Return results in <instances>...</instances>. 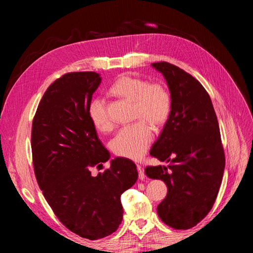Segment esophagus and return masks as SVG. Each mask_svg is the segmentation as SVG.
<instances>
[{
    "label": "esophagus",
    "instance_id": "esophagus-1",
    "mask_svg": "<svg viewBox=\"0 0 253 253\" xmlns=\"http://www.w3.org/2000/svg\"><path fill=\"white\" fill-rule=\"evenodd\" d=\"M137 170H138V176H139V179L143 180L145 178V174L144 171L142 169V167L140 165H137Z\"/></svg>",
    "mask_w": 253,
    "mask_h": 253
}]
</instances>
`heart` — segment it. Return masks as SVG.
I'll return each mask as SVG.
<instances>
[{"label": "heart", "instance_id": "heart-1", "mask_svg": "<svg viewBox=\"0 0 253 253\" xmlns=\"http://www.w3.org/2000/svg\"><path fill=\"white\" fill-rule=\"evenodd\" d=\"M110 93L133 102V118L141 119L120 129L111 142L112 150L118 156L139 159L153 140L151 127L142 120L149 122L153 126L166 124L171 112L169 90L162 83H148L142 78L124 75L114 82ZM87 114L91 124L99 131L105 132L112 128V120L101 98L91 99Z\"/></svg>", "mask_w": 253, "mask_h": 253}]
</instances>
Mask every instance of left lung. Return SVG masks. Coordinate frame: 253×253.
<instances>
[{"label": "left lung", "instance_id": "left-lung-1", "mask_svg": "<svg viewBox=\"0 0 253 253\" xmlns=\"http://www.w3.org/2000/svg\"><path fill=\"white\" fill-rule=\"evenodd\" d=\"M171 94V112L150 154L166 166L147 167L149 178L168 187L157 213L174 229H190L209 213L225 169L219 126L210 96L190 74L168 62L153 63Z\"/></svg>", "mask_w": 253, "mask_h": 253}]
</instances>
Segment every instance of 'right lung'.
I'll use <instances>...</instances> for the list:
<instances>
[{
    "label": "right lung",
    "instance_id": "right-lung-1",
    "mask_svg": "<svg viewBox=\"0 0 253 253\" xmlns=\"http://www.w3.org/2000/svg\"><path fill=\"white\" fill-rule=\"evenodd\" d=\"M100 83L95 72L63 75L44 93L32 128L34 169L45 200L67 229L88 240L117 230L124 216L120 196L138 177L125 157L112 159L97 176L89 171L111 157L87 114Z\"/></svg>",
    "mask_w": 253,
    "mask_h": 253
}]
</instances>
